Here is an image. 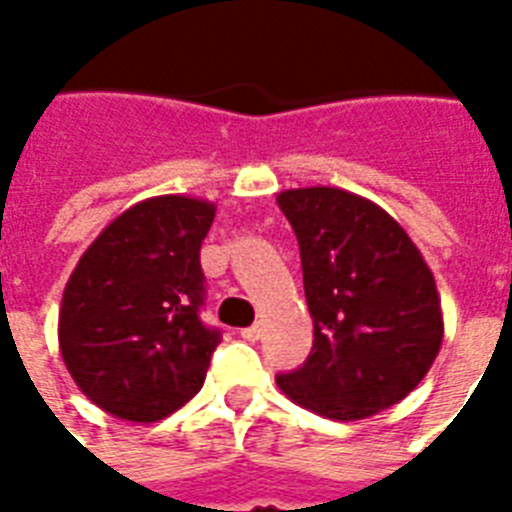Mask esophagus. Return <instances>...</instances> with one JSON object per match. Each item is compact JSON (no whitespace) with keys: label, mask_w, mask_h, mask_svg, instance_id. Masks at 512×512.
<instances>
[{"label":"esophagus","mask_w":512,"mask_h":512,"mask_svg":"<svg viewBox=\"0 0 512 512\" xmlns=\"http://www.w3.org/2000/svg\"><path fill=\"white\" fill-rule=\"evenodd\" d=\"M241 337H244V340H249V342H255V340H260V327H247V329H241L239 332Z\"/></svg>","instance_id":"34e87169"}]
</instances>
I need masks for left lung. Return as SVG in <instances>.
Instances as JSON below:
<instances>
[{
	"mask_svg": "<svg viewBox=\"0 0 512 512\" xmlns=\"http://www.w3.org/2000/svg\"><path fill=\"white\" fill-rule=\"evenodd\" d=\"M300 244L313 350L279 374L287 398L353 422L398 404L436 361L444 313L409 233L374 201L332 185L276 196Z\"/></svg>",
	"mask_w": 512,
	"mask_h": 512,
	"instance_id": "left-lung-1",
	"label": "left lung"
}]
</instances>
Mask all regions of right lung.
Returning a JSON list of instances; mask_svg holds the SVG:
<instances>
[{
  "instance_id": "obj_1",
  "label": "right lung",
  "mask_w": 512,
  "mask_h": 512,
  "mask_svg": "<svg viewBox=\"0 0 512 512\" xmlns=\"http://www.w3.org/2000/svg\"><path fill=\"white\" fill-rule=\"evenodd\" d=\"M212 201L167 193L132 204L84 249L63 289L58 345L103 412L159 422L204 385L220 332L201 324L199 249Z\"/></svg>"
}]
</instances>
